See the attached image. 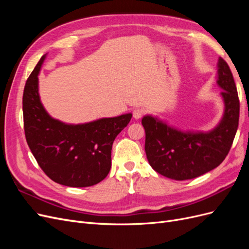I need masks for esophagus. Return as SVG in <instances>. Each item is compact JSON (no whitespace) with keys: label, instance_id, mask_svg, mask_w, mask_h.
<instances>
[{"label":"esophagus","instance_id":"obj_1","mask_svg":"<svg viewBox=\"0 0 249 249\" xmlns=\"http://www.w3.org/2000/svg\"><path fill=\"white\" fill-rule=\"evenodd\" d=\"M143 115H144V110H143L142 108H136L134 109L133 111V116L135 119H139L141 118Z\"/></svg>","mask_w":249,"mask_h":249}]
</instances>
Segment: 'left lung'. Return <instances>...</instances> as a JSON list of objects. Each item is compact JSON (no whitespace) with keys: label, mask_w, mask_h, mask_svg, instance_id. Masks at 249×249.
Wrapping results in <instances>:
<instances>
[{"label":"left lung","mask_w":249,"mask_h":249,"mask_svg":"<svg viewBox=\"0 0 249 249\" xmlns=\"http://www.w3.org/2000/svg\"><path fill=\"white\" fill-rule=\"evenodd\" d=\"M217 83L223 89L225 111L212 132L183 133L152 116L142 118L146 158L160 175L177 180L197 178L219 166L230 153L239 124L240 101L230 66L222 58Z\"/></svg>","instance_id":"1"}]
</instances>
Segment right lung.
I'll return each mask as SVG.
<instances>
[{
  "label": "right lung",
  "instance_id": "add662e5",
  "mask_svg": "<svg viewBox=\"0 0 249 249\" xmlns=\"http://www.w3.org/2000/svg\"><path fill=\"white\" fill-rule=\"evenodd\" d=\"M44 57L29 76L22 94L27 143L52 180L69 187L93 186L108 176L112 144L130 123L132 114L77 125L53 119L43 109L38 95L37 74Z\"/></svg>",
  "mask_w": 249,
  "mask_h": 249
}]
</instances>
